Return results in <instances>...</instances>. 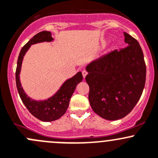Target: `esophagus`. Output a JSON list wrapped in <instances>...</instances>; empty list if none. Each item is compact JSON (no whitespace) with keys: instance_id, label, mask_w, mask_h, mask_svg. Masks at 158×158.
<instances>
[{"instance_id":"1","label":"esophagus","mask_w":158,"mask_h":158,"mask_svg":"<svg viewBox=\"0 0 158 158\" xmlns=\"http://www.w3.org/2000/svg\"><path fill=\"white\" fill-rule=\"evenodd\" d=\"M82 74H83V77H84V78H85V77L87 76V71H86V70H84V71H82Z\"/></svg>"}]
</instances>
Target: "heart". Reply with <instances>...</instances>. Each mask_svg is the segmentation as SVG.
<instances>
[{"label": "heart", "mask_w": 158, "mask_h": 158, "mask_svg": "<svg viewBox=\"0 0 158 158\" xmlns=\"http://www.w3.org/2000/svg\"><path fill=\"white\" fill-rule=\"evenodd\" d=\"M106 44V42H103V45H105Z\"/></svg>", "instance_id": "1"}]
</instances>
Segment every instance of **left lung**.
I'll return each mask as SVG.
<instances>
[{
  "mask_svg": "<svg viewBox=\"0 0 158 158\" xmlns=\"http://www.w3.org/2000/svg\"><path fill=\"white\" fill-rule=\"evenodd\" d=\"M128 46L94 60L86 67L89 101L94 113L107 120L127 115L144 90L146 65L139 42L124 32Z\"/></svg>",
  "mask_w": 158,
  "mask_h": 158,
  "instance_id": "obj_1",
  "label": "left lung"
}]
</instances>
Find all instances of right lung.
Segmentation results:
<instances>
[{"mask_svg":"<svg viewBox=\"0 0 158 158\" xmlns=\"http://www.w3.org/2000/svg\"><path fill=\"white\" fill-rule=\"evenodd\" d=\"M52 40L53 38L52 37V33L48 31H43L34 35L21 49L17 60V69H16V84L21 100L31 114L43 122L55 121L61 118L66 113L73 93L75 90L77 84L83 80L82 73L79 71L74 77L67 80L61 85L59 90L57 91L56 94L48 100L37 101L27 97L19 81V73H20L23 56L27 50L30 48V45L35 43H43V42H52Z\"/></svg>","mask_w":158,"mask_h":158,"instance_id":"obj_1","label":"right lung"}]
</instances>
